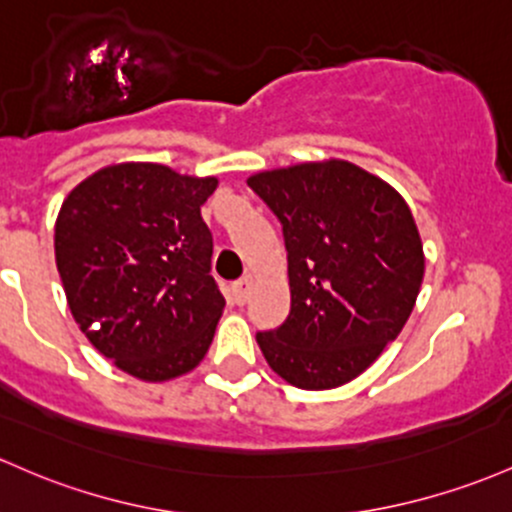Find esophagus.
Returning a JSON list of instances; mask_svg holds the SVG:
<instances>
[{
    "label": "esophagus",
    "instance_id": "esophagus-1",
    "mask_svg": "<svg viewBox=\"0 0 512 512\" xmlns=\"http://www.w3.org/2000/svg\"><path fill=\"white\" fill-rule=\"evenodd\" d=\"M250 289H252V277H243L238 279V282H233V286H230V291H233V299L235 303H243L250 299Z\"/></svg>",
    "mask_w": 512,
    "mask_h": 512
}]
</instances>
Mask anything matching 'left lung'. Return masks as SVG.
Instances as JSON below:
<instances>
[{
    "label": "left lung",
    "mask_w": 512,
    "mask_h": 512,
    "mask_svg": "<svg viewBox=\"0 0 512 512\" xmlns=\"http://www.w3.org/2000/svg\"><path fill=\"white\" fill-rule=\"evenodd\" d=\"M247 184L282 221L289 260V318L257 333L267 364L306 391L357 379L398 338L423 284L411 209L347 160L257 172Z\"/></svg>",
    "instance_id": "left-lung-1"
}]
</instances>
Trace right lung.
Listing matches in <instances>:
<instances>
[{
  "label": "right lung",
  "instance_id": "add662e5",
  "mask_svg": "<svg viewBox=\"0 0 512 512\" xmlns=\"http://www.w3.org/2000/svg\"><path fill=\"white\" fill-rule=\"evenodd\" d=\"M216 187V177L121 162L89 174L60 206L55 265L72 318L136 379H174L209 352L226 306L201 218Z\"/></svg>",
  "mask_w": 512,
  "mask_h": 512
}]
</instances>
